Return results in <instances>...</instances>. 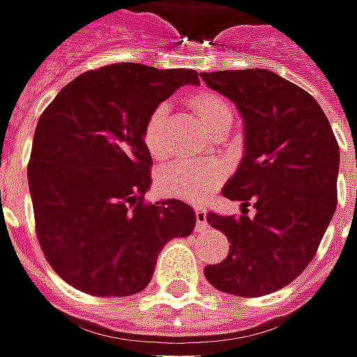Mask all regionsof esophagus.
<instances>
[{
    "label": "esophagus",
    "instance_id": "obj_1",
    "mask_svg": "<svg viewBox=\"0 0 357 357\" xmlns=\"http://www.w3.org/2000/svg\"><path fill=\"white\" fill-rule=\"evenodd\" d=\"M195 220H197V227H204L208 224V211L204 208H195Z\"/></svg>",
    "mask_w": 357,
    "mask_h": 357
}]
</instances>
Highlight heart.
Returning <instances> with one entry per match:
<instances>
[{"label":"heart","mask_w":357,"mask_h":357,"mask_svg":"<svg viewBox=\"0 0 357 357\" xmlns=\"http://www.w3.org/2000/svg\"><path fill=\"white\" fill-rule=\"evenodd\" d=\"M190 107L204 123V128L213 135L225 133L234 123V107L218 93L199 91L190 98ZM165 126H167L165 105L155 107L144 123V132H142L144 146L149 151V155L155 160H163L169 153ZM222 179H224V167L218 162L169 163L158 174V183L163 194L176 195L194 204L204 202L211 192H215Z\"/></svg>","instance_id":"heart-1"}]
</instances>
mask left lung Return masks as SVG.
Segmentation results:
<instances>
[{"label": "left lung", "instance_id": "8db88e82", "mask_svg": "<svg viewBox=\"0 0 357 357\" xmlns=\"http://www.w3.org/2000/svg\"><path fill=\"white\" fill-rule=\"evenodd\" d=\"M202 79L243 119V158L222 195L256 208L254 218L208 213L231 243L224 261L204 273L225 294L268 296L318 252L337 206L340 148L318 101L273 71H211Z\"/></svg>", "mask_w": 357, "mask_h": 357}]
</instances>
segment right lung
Masks as SVG:
<instances>
[{
	"label": "right lung",
	"instance_id": "1",
	"mask_svg": "<svg viewBox=\"0 0 357 357\" xmlns=\"http://www.w3.org/2000/svg\"><path fill=\"white\" fill-rule=\"evenodd\" d=\"M195 70L114 63L77 75L45 107L27 165L36 234L45 259L91 296H133L151 282L158 256L188 238L195 213L181 199L144 204L151 155L148 116Z\"/></svg>",
	"mask_w": 357,
	"mask_h": 357
}]
</instances>
